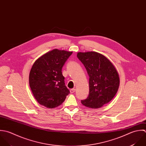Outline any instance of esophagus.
Wrapping results in <instances>:
<instances>
[{
  "mask_svg": "<svg viewBox=\"0 0 146 146\" xmlns=\"http://www.w3.org/2000/svg\"><path fill=\"white\" fill-rule=\"evenodd\" d=\"M75 91H76V90L74 89V88H73V89L70 90V92H71V94H73V93H74V92H75Z\"/></svg>",
  "mask_w": 146,
  "mask_h": 146,
  "instance_id": "esophagus-1",
  "label": "esophagus"
}]
</instances>
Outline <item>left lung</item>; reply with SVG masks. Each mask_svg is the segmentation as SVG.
<instances>
[{
    "instance_id": "8db88e82",
    "label": "left lung",
    "mask_w": 146,
    "mask_h": 146,
    "mask_svg": "<svg viewBox=\"0 0 146 146\" xmlns=\"http://www.w3.org/2000/svg\"><path fill=\"white\" fill-rule=\"evenodd\" d=\"M77 56L90 77L88 96L81 102L89 108H100L116 95L119 86L118 72L111 61L99 52H78Z\"/></svg>"
}]
</instances>
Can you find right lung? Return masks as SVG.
I'll return each mask as SVG.
<instances>
[{
    "label": "right lung",
    "mask_w": 146,
    "mask_h": 146,
    "mask_svg": "<svg viewBox=\"0 0 146 146\" xmlns=\"http://www.w3.org/2000/svg\"><path fill=\"white\" fill-rule=\"evenodd\" d=\"M72 51L53 49L38 58L29 76L32 94L37 102L49 109L60 105L70 94L62 69Z\"/></svg>",
    "instance_id": "obj_1"
}]
</instances>
